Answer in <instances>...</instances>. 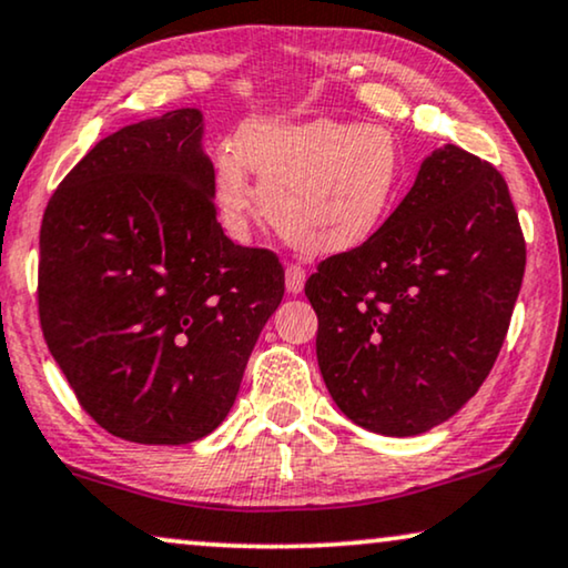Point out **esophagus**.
I'll return each instance as SVG.
<instances>
[{
  "instance_id": "34e87169",
  "label": "esophagus",
  "mask_w": 568,
  "mask_h": 568,
  "mask_svg": "<svg viewBox=\"0 0 568 568\" xmlns=\"http://www.w3.org/2000/svg\"><path fill=\"white\" fill-rule=\"evenodd\" d=\"M306 285V270L301 267V264H288L285 267V291L291 293V296H298L301 291H304Z\"/></svg>"
}]
</instances>
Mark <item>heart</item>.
Listing matches in <instances>:
<instances>
[{"label": "heart", "instance_id": "b5f03b06", "mask_svg": "<svg viewBox=\"0 0 568 568\" xmlns=\"http://www.w3.org/2000/svg\"><path fill=\"white\" fill-rule=\"evenodd\" d=\"M264 215L293 248L314 256L358 248L387 223L403 184V153L382 124L332 119H262L239 134V158L215 163V202L223 221L244 233Z\"/></svg>", "mask_w": 568, "mask_h": 568}]
</instances>
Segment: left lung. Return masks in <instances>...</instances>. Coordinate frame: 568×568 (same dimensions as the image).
Listing matches in <instances>:
<instances>
[{
	"mask_svg": "<svg viewBox=\"0 0 568 568\" xmlns=\"http://www.w3.org/2000/svg\"><path fill=\"white\" fill-rule=\"evenodd\" d=\"M525 239L494 165L444 145L366 244L320 262L316 361L355 426L418 436L465 407L501 351Z\"/></svg>",
	"mask_w": 568,
	"mask_h": 568,
	"instance_id": "8db88e82",
	"label": "left lung"
}]
</instances>
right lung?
Masks as SVG:
<instances>
[{"instance_id":"add662e5","label":"right lung","mask_w":568,"mask_h":568,"mask_svg":"<svg viewBox=\"0 0 568 568\" xmlns=\"http://www.w3.org/2000/svg\"><path fill=\"white\" fill-rule=\"evenodd\" d=\"M200 109L98 142L51 194L38 314L80 405L109 434L179 447L213 434L285 293L267 248L225 236Z\"/></svg>"}]
</instances>
